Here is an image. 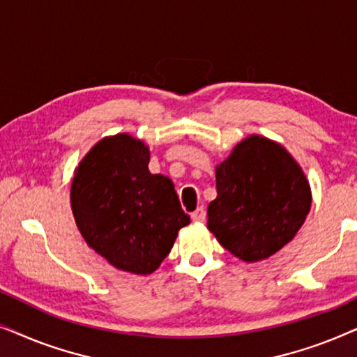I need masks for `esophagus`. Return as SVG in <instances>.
Wrapping results in <instances>:
<instances>
[{"instance_id": "obj_1", "label": "esophagus", "mask_w": 357, "mask_h": 357, "mask_svg": "<svg viewBox=\"0 0 357 357\" xmlns=\"http://www.w3.org/2000/svg\"><path fill=\"white\" fill-rule=\"evenodd\" d=\"M204 218H206V211H204V208H198L192 213V219L195 222H203Z\"/></svg>"}]
</instances>
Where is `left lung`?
<instances>
[{
    "mask_svg": "<svg viewBox=\"0 0 357 357\" xmlns=\"http://www.w3.org/2000/svg\"><path fill=\"white\" fill-rule=\"evenodd\" d=\"M218 197L208 206V229L245 263L266 260L305 222L312 190L284 146L250 135L216 165Z\"/></svg>",
    "mask_w": 357,
    "mask_h": 357,
    "instance_id": "1",
    "label": "left lung"
}]
</instances>
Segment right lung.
Returning <instances> with one entry per match:
<instances>
[{
  "label": "right lung",
  "mask_w": 357,
  "mask_h": 357,
  "mask_svg": "<svg viewBox=\"0 0 357 357\" xmlns=\"http://www.w3.org/2000/svg\"><path fill=\"white\" fill-rule=\"evenodd\" d=\"M149 148L128 133L105 136L71 180V209L82 238L112 266L151 275L190 224L172 180L149 172Z\"/></svg>",
  "instance_id": "obj_1"
}]
</instances>
